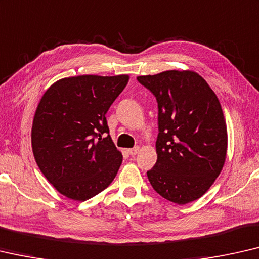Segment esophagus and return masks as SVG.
<instances>
[{"instance_id": "obj_1", "label": "esophagus", "mask_w": 259, "mask_h": 259, "mask_svg": "<svg viewBox=\"0 0 259 259\" xmlns=\"http://www.w3.org/2000/svg\"><path fill=\"white\" fill-rule=\"evenodd\" d=\"M126 151H128L130 156H136V154L140 152V146H135L133 149H128Z\"/></svg>"}]
</instances>
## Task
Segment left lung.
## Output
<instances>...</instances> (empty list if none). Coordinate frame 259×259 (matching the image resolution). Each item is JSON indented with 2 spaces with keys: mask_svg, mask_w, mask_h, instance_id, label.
Listing matches in <instances>:
<instances>
[{
  "mask_svg": "<svg viewBox=\"0 0 259 259\" xmlns=\"http://www.w3.org/2000/svg\"><path fill=\"white\" fill-rule=\"evenodd\" d=\"M158 102L157 163L148 171L153 190L186 204L209 190L227 157L228 134L218 96L191 69L137 76Z\"/></svg>",
  "mask_w": 259,
  "mask_h": 259,
  "instance_id": "1",
  "label": "left lung"
}]
</instances>
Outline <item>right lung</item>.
<instances>
[{
  "mask_svg": "<svg viewBox=\"0 0 259 259\" xmlns=\"http://www.w3.org/2000/svg\"><path fill=\"white\" fill-rule=\"evenodd\" d=\"M130 76L83 74L63 78L41 96L31 145L38 167L56 190L86 201L109 186L122 164L106 114Z\"/></svg>",
  "mask_w": 259,
  "mask_h": 259,
  "instance_id": "1",
  "label": "right lung"
}]
</instances>
